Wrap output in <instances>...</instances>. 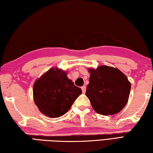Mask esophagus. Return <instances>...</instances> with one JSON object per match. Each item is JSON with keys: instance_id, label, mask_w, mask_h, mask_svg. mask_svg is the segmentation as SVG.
Here are the masks:
<instances>
[{"instance_id": "34e87169", "label": "esophagus", "mask_w": 153, "mask_h": 153, "mask_svg": "<svg viewBox=\"0 0 153 153\" xmlns=\"http://www.w3.org/2000/svg\"><path fill=\"white\" fill-rule=\"evenodd\" d=\"M81 89H82V93H85L86 92V86H83L81 87Z\"/></svg>"}]
</instances>
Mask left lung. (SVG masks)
<instances>
[{"label": "left lung", "instance_id": "left-lung-1", "mask_svg": "<svg viewBox=\"0 0 153 153\" xmlns=\"http://www.w3.org/2000/svg\"><path fill=\"white\" fill-rule=\"evenodd\" d=\"M91 75L86 96L94 110L102 115H113L125 107L131 91V82L119 69L108 66L89 68Z\"/></svg>", "mask_w": 153, "mask_h": 153}]
</instances>
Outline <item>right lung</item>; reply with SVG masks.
I'll list each match as a JSON object with an SVG mask.
<instances>
[{
    "mask_svg": "<svg viewBox=\"0 0 153 153\" xmlns=\"http://www.w3.org/2000/svg\"><path fill=\"white\" fill-rule=\"evenodd\" d=\"M81 94V88L68 79L67 72L58 68L49 69L33 85L34 102L42 114L51 118L64 115Z\"/></svg>",
    "mask_w": 153,
    "mask_h": 153,
    "instance_id": "add662e5",
    "label": "right lung"
}]
</instances>
